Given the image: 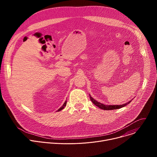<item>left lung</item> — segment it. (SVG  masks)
Here are the masks:
<instances>
[{
	"mask_svg": "<svg viewBox=\"0 0 157 157\" xmlns=\"http://www.w3.org/2000/svg\"><path fill=\"white\" fill-rule=\"evenodd\" d=\"M89 97H90V99L91 101L93 102V103L94 104H95L96 106H98V107H99L100 109H102V110H114V109H120V108H122L125 105H127V104H128L131 101H129L127 103H125L124 104H122V105H105V104H102L98 101H97L96 100H95L94 98H93L91 95L89 94Z\"/></svg>",
	"mask_w": 157,
	"mask_h": 157,
	"instance_id": "1",
	"label": "left lung"
}]
</instances>
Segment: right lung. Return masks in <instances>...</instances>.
I'll return each mask as SVG.
<instances>
[{
  "mask_svg": "<svg viewBox=\"0 0 157 157\" xmlns=\"http://www.w3.org/2000/svg\"><path fill=\"white\" fill-rule=\"evenodd\" d=\"M66 103H67V101H65V102H64V103L63 104V105H62V106H61V107H60V108H59L57 111H58V112H59V111L61 110L62 109H64V107L66 105Z\"/></svg>",
  "mask_w": 157,
  "mask_h": 157,
  "instance_id": "1",
  "label": "right lung"
}]
</instances>
